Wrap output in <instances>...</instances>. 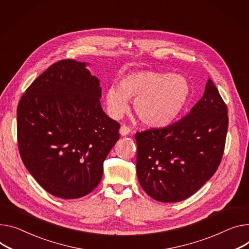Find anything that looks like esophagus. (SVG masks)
Returning <instances> with one entry per match:
<instances>
[{"label": "esophagus", "mask_w": 249, "mask_h": 249, "mask_svg": "<svg viewBox=\"0 0 249 249\" xmlns=\"http://www.w3.org/2000/svg\"><path fill=\"white\" fill-rule=\"evenodd\" d=\"M129 132H130V129H129L128 126H126V125H124V124H123V125L121 126V128H120V133H121L122 137H126Z\"/></svg>", "instance_id": "esophagus-1"}]
</instances>
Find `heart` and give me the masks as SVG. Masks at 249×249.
<instances>
[{"instance_id":"obj_1","label":"heart","mask_w":249,"mask_h":249,"mask_svg":"<svg viewBox=\"0 0 249 249\" xmlns=\"http://www.w3.org/2000/svg\"><path fill=\"white\" fill-rule=\"evenodd\" d=\"M190 95L187 80L179 74L142 71L131 72L120 82V88L109 86L106 104L110 117L120 119L128 109L127 100L141 121L154 127L173 123L184 108Z\"/></svg>"}]
</instances>
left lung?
Instances as JSON below:
<instances>
[{"label": "left lung", "instance_id": "left-lung-1", "mask_svg": "<svg viewBox=\"0 0 249 249\" xmlns=\"http://www.w3.org/2000/svg\"><path fill=\"white\" fill-rule=\"evenodd\" d=\"M227 127L226 106L208 79L202 98L183 119L137 132V175L142 189L160 202L195 195L221 161Z\"/></svg>", "mask_w": 249, "mask_h": 249}]
</instances>
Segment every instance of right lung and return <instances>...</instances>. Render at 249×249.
Instances as JSON below:
<instances>
[{
  "label": "right lung",
  "mask_w": 249,
  "mask_h": 249,
  "mask_svg": "<svg viewBox=\"0 0 249 249\" xmlns=\"http://www.w3.org/2000/svg\"><path fill=\"white\" fill-rule=\"evenodd\" d=\"M87 63L63 60L33 82L18 105V144L49 194L80 198L100 183L120 124L104 112L100 80Z\"/></svg>",
  "instance_id": "1"
}]
</instances>
